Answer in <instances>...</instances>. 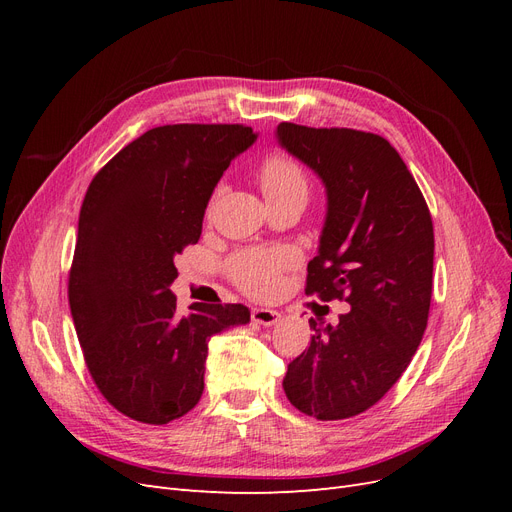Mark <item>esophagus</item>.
<instances>
[{
  "label": "esophagus",
  "mask_w": 512,
  "mask_h": 512,
  "mask_svg": "<svg viewBox=\"0 0 512 512\" xmlns=\"http://www.w3.org/2000/svg\"><path fill=\"white\" fill-rule=\"evenodd\" d=\"M252 320L256 324H262V327H273V324L280 320V312H275V309H269V307H254Z\"/></svg>",
  "instance_id": "1"
}]
</instances>
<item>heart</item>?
I'll return each mask as SVG.
<instances>
[{
    "mask_svg": "<svg viewBox=\"0 0 512 512\" xmlns=\"http://www.w3.org/2000/svg\"><path fill=\"white\" fill-rule=\"evenodd\" d=\"M258 179L265 190L269 203H280L286 198H307L309 177L305 168L286 153H271L262 160L258 168ZM224 192V183L213 190L209 209L218 203ZM297 252L288 245H269V247H243L235 252L226 269L230 280L235 282L243 292L252 297H269L280 286V277L286 269L297 265Z\"/></svg>",
    "mask_w": 512,
    "mask_h": 512,
    "instance_id": "1",
    "label": "heart"
}]
</instances>
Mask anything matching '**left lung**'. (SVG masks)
<instances>
[{"label":"left lung","instance_id":"left-lung-1","mask_svg":"<svg viewBox=\"0 0 512 512\" xmlns=\"http://www.w3.org/2000/svg\"><path fill=\"white\" fill-rule=\"evenodd\" d=\"M277 138L327 185L320 250L305 292L346 301L337 327L314 329L290 361V404L339 421L369 410L401 378L421 344L433 288V224L423 192L386 138L282 121Z\"/></svg>","mask_w":512,"mask_h":512}]
</instances>
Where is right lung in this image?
Instances as JSON below:
<instances>
[{
    "label": "right lung",
    "instance_id": "1",
    "mask_svg": "<svg viewBox=\"0 0 512 512\" xmlns=\"http://www.w3.org/2000/svg\"><path fill=\"white\" fill-rule=\"evenodd\" d=\"M256 141L243 123L147 130L91 179L68 277L85 365L104 399L138 423L188 414L205 389L209 339L250 322L241 303L177 316L175 256L198 243L232 158Z\"/></svg>",
    "mask_w": 512,
    "mask_h": 512
}]
</instances>
